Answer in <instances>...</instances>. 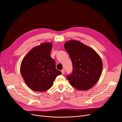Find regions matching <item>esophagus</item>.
Wrapping results in <instances>:
<instances>
[{"label": "esophagus", "mask_w": 122, "mask_h": 122, "mask_svg": "<svg viewBox=\"0 0 122 122\" xmlns=\"http://www.w3.org/2000/svg\"><path fill=\"white\" fill-rule=\"evenodd\" d=\"M61 72H62V75H63L64 73H65V70H64V69H63L62 70H61Z\"/></svg>", "instance_id": "1"}]
</instances>
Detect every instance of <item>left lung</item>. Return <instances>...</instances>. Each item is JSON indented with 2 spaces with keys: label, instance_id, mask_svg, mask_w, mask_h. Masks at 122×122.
I'll list each match as a JSON object with an SVG mask.
<instances>
[{
  "label": "left lung",
  "instance_id": "1",
  "mask_svg": "<svg viewBox=\"0 0 122 122\" xmlns=\"http://www.w3.org/2000/svg\"><path fill=\"white\" fill-rule=\"evenodd\" d=\"M72 62L73 71L67 76L70 84L78 90L85 91L98 81L102 71L100 56L93 49L80 41L70 40L64 44Z\"/></svg>",
  "mask_w": 122,
  "mask_h": 122
}]
</instances>
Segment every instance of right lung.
I'll use <instances>...</instances> for the list:
<instances>
[{
	"label": "right lung",
	"instance_id": "right-lung-1",
	"mask_svg": "<svg viewBox=\"0 0 122 122\" xmlns=\"http://www.w3.org/2000/svg\"><path fill=\"white\" fill-rule=\"evenodd\" d=\"M52 44L44 43L34 47L24 57L20 65V72L31 90L44 92L51 88L56 77L61 72L56 69L55 62L50 53Z\"/></svg>",
	"mask_w": 122,
	"mask_h": 122
}]
</instances>
